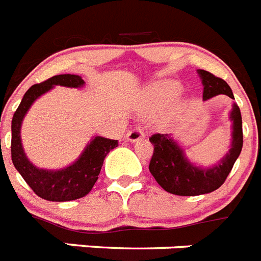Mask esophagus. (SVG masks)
<instances>
[{
    "label": "esophagus",
    "instance_id": "obj_1",
    "mask_svg": "<svg viewBox=\"0 0 261 261\" xmlns=\"http://www.w3.org/2000/svg\"><path fill=\"white\" fill-rule=\"evenodd\" d=\"M142 138H144V133L140 127L133 128L127 134V140H130V142H137V140H140Z\"/></svg>",
    "mask_w": 261,
    "mask_h": 261
}]
</instances>
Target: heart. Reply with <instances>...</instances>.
<instances>
[{"label": "heart", "instance_id": "obj_1", "mask_svg": "<svg viewBox=\"0 0 261 261\" xmlns=\"http://www.w3.org/2000/svg\"><path fill=\"white\" fill-rule=\"evenodd\" d=\"M180 92L181 87L177 83L164 81V83H159L151 89V97H152L153 102L163 105V103H168L173 101L180 94Z\"/></svg>", "mask_w": 261, "mask_h": 261}]
</instances>
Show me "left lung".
Listing matches in <instances>:
<instances>
[{"mask_svg":"<svg viewBox=\"0 0 261 261\" xmlns=\"http://www.w3.org/2000/svg\"><path fill=\"white\" fill-rule=\"evenodd\" d=\"M198 74L203 85V101L218 94H226L234 99L232 90L225 80L203 69H198ZM230 119L232 121L231 148L218 164L210 168L192 164L171 134H153L149 138L153 144V155L148 168L158 184L176 196H199L218 189L227 178L243 147L242 114L237 103L232 105Z\"/></svg>","mask_w":261,"mask_h":261,"instance_id":"8db88e82","label":"left lung"}]
</instances>
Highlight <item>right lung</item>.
Here are the masks:
<instances>
[{"instance_id":"obj_1","label":"right lung","mask_w":261,"mask_h":261,"mask_svg":"<svg viewBox=\"0 0 261 261\" xmlns=\"http://www.w3.org/2000/svg\"><path fill=\"white\" fill-rule=\"evenodd\" d=\"M84 80L77 74H58L40 84H35L24 93L21 103L11 121V160L23 180L36 196L47 201L64 202L87 196L96 184L102 168L103 160L113 148L118 147V140L94 137L85 147L84 152L73 164L58 171L36 168L27 159L21 143V126L24 115L36 98L48 92L55 85L68 88H81Z\"/></svg>"}]
</instances>
